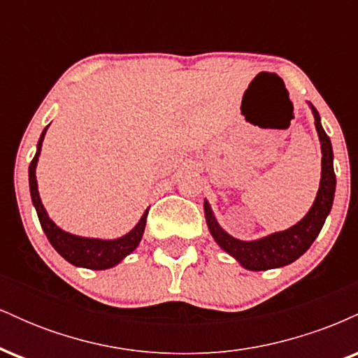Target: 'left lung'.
<instances>
[{"mask_svg":"<svg viewBox=\"0 0 358 358\" xmlns=\"http://www.w3.org/2000/svg\"><path fill=\"white\" fill-rule=\"evenodd\" d=\"M315 116V126L318 131L320 141H322V182H320V190L316 200L310 212L301 222L293 225L291 229L282 232H276L273 236L264 237L254 242H245L234 239L227 232L222 231L217 224L215 217L212 215L210 207L205 202V215H207V224L210 229L213 239L220 245L225 252L231 254L237 261L250 271H268L281 266L291 264L299 256L310 249L320 231H322L327 215L331 210L335 195V171H334V150H331L330 138L323 131L322 122H320L318 110L311 106Z\"/></svg>","mask_w":358,"mask_h":358,"instance_id":"obj_1","label":"left lung"}]
</instances>
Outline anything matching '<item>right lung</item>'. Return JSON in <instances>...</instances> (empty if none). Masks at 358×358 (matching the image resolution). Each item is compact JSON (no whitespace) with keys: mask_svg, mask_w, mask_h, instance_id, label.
Wrapping results in <instances>:
<instances>
[{"mask_svg":"<svg viewBox=\"0 0 358 358\" xmlns=\"http://www.w3.org/2000/svg\"><path fill=\"white\" fill-rule=\"evenodd\" d=\"M47 131V129H45ZM45 131L38 139L36 145V153L31 159L30 168H28V176H30V193L31 200L36 208V215H38L40 225H42L45 236L50 241L53 249L60 254L65 261H69L73 266L87 269H108L121 262L127 254L133 252L138 248L139 241H141L143 232L146 227L148 210L143 213L141 220L138 222L136 227L124 237H119L114 241H101V239H85V237H77L72 234L64 232L62 229L57 227L53 222L48 219L47 212H45L42 200H40L38 188H36V176L35 168L36 162H38L40 151H42V141L45 138Z\"/></svg>","mask_w":358,"mask_h":358,"instance_id":"obj_1","label":"right lung"}]
</instances>
